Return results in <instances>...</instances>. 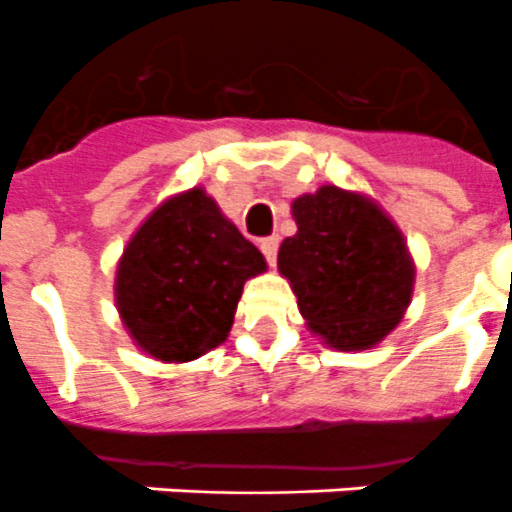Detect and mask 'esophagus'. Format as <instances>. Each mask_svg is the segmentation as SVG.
<instances>
[{"mask_svg":"<svg viewBox=\"0 0 512 512\" xmlns=\"http://www.w3.org/2000/svg\"><path fill=\"white\" fill-rule=\"evenodd\" d=\"M277 251H279L277 235H269V238H264V241H261V253H264V259L269 266L277 264Z\"/></svg>","mask_w":512,"mask_h":512,"instance_id":"1","label":"esophagus"}]
</instances>
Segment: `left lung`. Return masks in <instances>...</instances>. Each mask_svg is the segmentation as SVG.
<instances>
[{"label": "left lung", "instance_id": "left-lung-1", "mask_svg": "<svg viewBox=\"0 0 512 512\" xmlns=\"http://www.w3.org/2000/svg\"><path fill=\"white\" fill-rule=\"evenodd\" d=\"M297 233L279 246V271L302 318L338 351L382 341L410 305L415 266L405 238L372 200L320 187L292 202Z\"/></svg>", "mask_w": 512, "mask_h": 512}]
</instances>
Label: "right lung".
<instances>
[{"label": "right lung", "mask_w": 512, "mask_h": 512, "mask_svg": "<svg viewBox=\"0 0 512 512\" xmlns=\"http://www.w3.org/2000/svg\"><path fill=\"white\" fill-rule=\"evenodd\" d=\"M266 271L261 251L194 187L158 207L122 253L115 300L146 354L192 361L220 346L246 279Z\"/></svg>", "instance_id": "1"}]
</instances>
